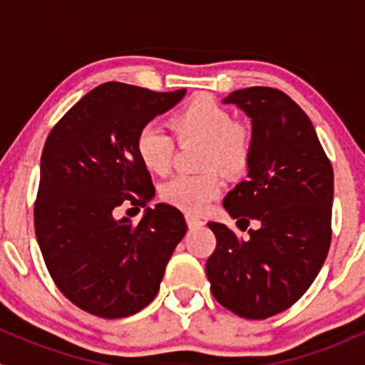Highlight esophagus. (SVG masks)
<instances>
[{
	"label": "esophagus",
	"mask_w": 365,
	"mask_h": 365,
	"mask_svg": "<svg viewBox=\"0 0 365 365\" xmlns=\"http://www.w3.org/2000/svg\"><path fill=\"white\" fill-rule=\"evenodd\" d=\"M185 219H187V224H189V227H200V226H203V224H205L203 219L192 215V213H187Z\"/></svg>",
	"instance_id": "34e87169"
}]
</instances>
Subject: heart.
<instances>
[{"mask_svg": "<svg viewBox=\"0 0 365 365\" xmlns=\"http://www.w3.org/2000/svg\"><path fill=\"white\" fill-rule=\"evenodd\" d=\"M171 127L182 143L201 141L200 175H176L162 185L160 196L185 212L203 210L222 192V178L238 176L247 169L252 157V134L244 123L210 95H197L171 118ZM135 152L146 169L165 175L175 162L176 143L168 130L148 123L139 130Z\"/></svg>", "mask_w": 365, "mask_h": 365, "instance_id": "1", "label": "heart"}]
</instances>
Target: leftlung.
Wrapping results in <instances>:
<instances>
[{
  "label": "left lung",
  "instance_id": "1",
  "mask_svg": "<svg viewBox=\"0 0 365 365\" xmlns=\"http://www.w3.org/2000/svg\"><path fill=\"white\" fill-rule=\"evenodd\" d=\"M252 123L247 180L226 197L233 219L257 220L240 240L226 224L208 222L217 238L206 259L210 292L235 314L264 319L292 307L322 270L332 240L334 171L314 127L284 91L267 86L224 98Z\"/></svg>",
  "mask_w": 365,
  "mask_h": 365
}]
</instances>
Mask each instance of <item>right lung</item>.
Segmentation results:
<instances>
[{"mask_svg": "<svg viewBox=\"0 0 365 365\" xmlns=\"http://www.w3.org/2000/svg\"><path fill=\"white\" fill-rule=\"evenodd\" d=\"M183 95L111 81L84 95L47 135L33 210L36 240L58 289L98 318L145 309L187 233L171 205L146 208L139 222L116 219L120 206L145 208L155 194L135 139Z\"/></svg>", "mask_w": 365, "mask_h": 365, "instance_id": "1", "label": "right lung"}]
</instances>
